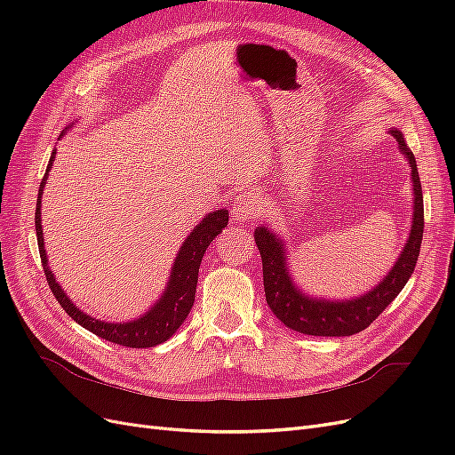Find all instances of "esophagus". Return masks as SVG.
I'll list each match as a JSON object with an SVG mask.
<instances>
[{
    "instance_id": "34e87169",
    "label": "esophagus",
    "mask_w": 455,
    "mask_h": 455,
    "mask_svg": "<svg viewBox=\"0 0 455 455\" xmlns=\"http://www.w3.org/2000/svg\"><path fill=\"white\" fill-rule=\"evenodd\" d=\"M261 214V196L256 189L244 191L243 196L237 197L233 203V216L237 222H254V220Z\"/></svg>"
}]
</instances>
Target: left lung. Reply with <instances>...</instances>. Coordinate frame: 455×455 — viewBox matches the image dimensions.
<instances>
[{"label":"left lung","instance_id":"left-lung-1","mask_svg":"<svg viewBox=\"0 0 455 455\" xmlns=\"http://www.w3.org/2000/svg\"><path fill=\"white\" fill-rule=\"evenodd\" d=\"M391 134L398 140V148H401L411 167L414 222H411L410 237L401 258L396 259L387 277L374 291L346 301H326L304 296L292 284L291 275H288L283 241L264 226L256 229L254 239L261 256V267H264V291L267 306L284 326L296 330V332L307 336H351L363 332L398 296L411 277V273H414L425 228L421 182L416 157L408 149L403 132L393 129Z\"/></svg>","mask_w":455,"mask_h":455}]
</instances>
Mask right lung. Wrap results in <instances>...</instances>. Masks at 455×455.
I'll return each mask as SVG.
<instances>
[{
	"mask_svg": "<svg viewBox=\"0 0 455 455\" xmlns=\"http://www.w3.org/2000/svg\"><path fill=\"white\" fill-rule=\"evenodd\" d=\"M52 159H54V151L49 159L47 164V172L44 176V180L39 184V194H37V203H36V233H37V246H39V258H41V266H44V273L47 277L49 288L52 296L57 298L62 309L72 316V319L87 328L89 332L96 334L102 339H108L112 343H117V346H125V347H154L159 346V343L167 341L180 324L186 321V316L191 311V306L196 301V288H197V277H199V266L201 259L209 249V244L214 241V237L222 231L228 222H229V214L228 211H216L203 218V222L189 233V237L182 244L180 252H178L172 273H171V281L164 288V292L157 304L151 307L144 316L131 323H104L94 319V316L85 315L79 307H76L70 298L64 294L59 283L54 281L52 271L47 266V258H45V249H44V229H41V196H44V186L47 180V174L52 167Z\"/></svg>",
	"mask_w": 455,
	"mask_h": 455,
	"instance_id": "right-lung-1",
	"label": "right lung"
}]
</instances>
